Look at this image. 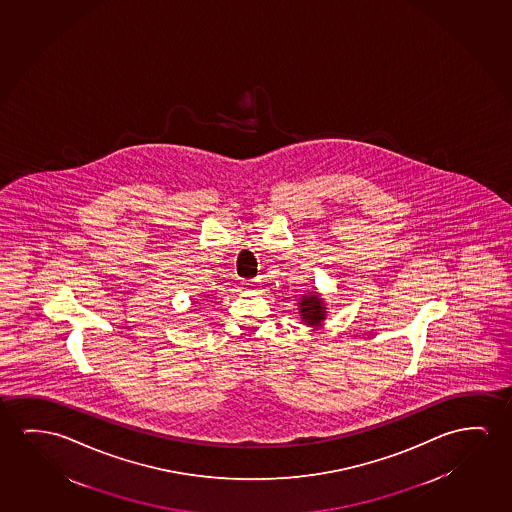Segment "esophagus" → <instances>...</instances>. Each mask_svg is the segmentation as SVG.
Returning <instances> with one entry per match:
<instances>
[{
  "label": "esophagus",
  "mask_w": 512,
  "mask_h": 512,
  "mask_svg": "<svg viewBox=\"0 0 512 512\" xmlns=\"http://www.w3.org/2000/svg\"><path fill=\"white\" fill-rule=\"evenodd\" d=\"M245 285H248V287H255V282H248L245 283Z\"/></svg>",
  "instance_id": "obj_1"
}]
</instances>
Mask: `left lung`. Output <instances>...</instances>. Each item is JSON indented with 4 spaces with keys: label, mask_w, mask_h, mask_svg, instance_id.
Returning <instances> with one entry per match:
<instances>
[{
    "label": "left lung",
    "mask_w": 512,
    "mask_h": 512,
    "mask_svg": "<svg viewBox=\"0 0 512 512\" xmlns=\"http://www.w3.org/2000/svg\"><path fill=\"white\" fill-rule=\"evenodd\" d=\"M299 313L306 326H320L326 319V303L317 292H308V296L299 299Z\"/></svg>",
    "instance_id": "left-lung-1"
}]
</instances>
